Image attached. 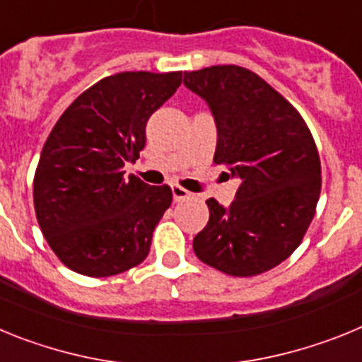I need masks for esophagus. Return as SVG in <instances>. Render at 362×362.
Listing matches in <instances>:
<instances>
[{
	"label": "esophagus",
	"instance_id": "obj_1",
	"mask_svg": "<svg viewBox=\"0 0 362 362\" xmlns=\"http://www.w3.org/2000/svg\"><path fill=\"white\" fill-rule=\"evenodd\" d=\"M172 197L174 201H185L190 197V192L185 190L183 187H177V185H172Z\"/></svg>",
	"mask_w": 362,
	"mask_h": 362
}]
</instances>
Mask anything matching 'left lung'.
<instances>
[{
    "label": "left lung",
    "mask_w": 362,
    "mask_h": 362,
    "mask_svg": "<svg viewBox=\"0 0 362 362\" xmlns=\"http://www.w3.org/2000/svg\"><path fill=\"white\" fill-rule=\"evenodd\" d=\"M185 86L212 112L214 163L239 188L228 206L209 199V223L194 238L203 263L228 276L272 270L303 241L321 194V163L308 127L257 74L235 65L185 72Z\"/></svg>",
    "instance_id": "left-lung-1"
}]
</instances>
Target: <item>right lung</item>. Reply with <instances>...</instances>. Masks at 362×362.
<instances>
[{"label": "right lung", "mask_w": 362, "mask_h": 362, "mask_svg": "<svg viewBox=\"0 0 362 362\" xmlns=\"http://www.w3.org/2000/svg\"><path fill=\"white\" fill-rule=\"evenodd\" d=\"M181 85V72H121L83 92L57 119L34 177L45 239L70 270L116 276L148 255L172 203L168 187L124 177L139 158L146 123Z\"/></svg>", "instance_id": "1"}]
</instances>
